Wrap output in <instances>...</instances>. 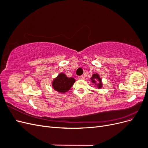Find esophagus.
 Wrapping results in <instances>:
<instances>
[{
	"label": "esophagus",
	"instance_id": "1",
	"mask_svg": "<svg viewBox=\"0 0 148 148\" xmlns=\"http://www.w3.org/2000/svg\"><path fill=\"white\" fill-rule=\"evenodd\" d=\"M78 78H79V79H84V77L83 75H81V76H79Z\"/></svg>",
	"mask_w": 148,
	"mask_h": 148
}]
</instances>
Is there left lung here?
Listing matches in <instances>:
<instances>
[{
    "mask_svg": "<svg viewBox=\"0 0 148 148\" xmlns=\"http://www.w3.org/2000/svg\"><path fill=\"white\" fill-rule=\"evenodd\" d=\"M94 78H95V79L94 80ZM91 79H92V82H93V83H95L96 80H98V83H97V86H98V88H100L102 86L101 79V78H99V76L97 74H94V75H92V77Z\"/></svg>",
    "mask_w": 148,
    "mask_h": 148,
    "instance_id": "left-lung-1",
    "label": "left lung"
}]
</instances>
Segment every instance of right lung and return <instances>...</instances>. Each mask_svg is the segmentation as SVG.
Segmentation results:
<instances>
[{"instance_id":"1","label":"right lung","mask_w":148,"mask_h":148,"mask_svg":"<svg viewBox=\"0 0 148 148\" xmlns=\"http://www.w3.org/2000/svg\"><path fill=\"white\" fill-rule=\"evenodd\" d=\"M75 82L73 78H68L64 73H60L53 80L52 86L58 92H65L68 91Z\"/></svg>"}]
</instances>
